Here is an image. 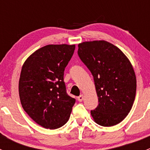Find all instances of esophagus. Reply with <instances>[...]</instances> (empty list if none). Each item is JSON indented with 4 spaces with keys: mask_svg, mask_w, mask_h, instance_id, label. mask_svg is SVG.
Returning a JSON list of instances; mask_svg holds the SVG:
<instances>
[{
    "mask_svg": "<svg viewBox=\"0 0 150 150\" xmlns=\"http://www.w3.org/2000/svg\"><path fill=\"white\" fill-rule=\"evenodd\" d=\"M78 100L79 101V102H82V101L83 100V94H81V96H78Z\"/></svg>",
    "mask_w": 150,
    "mask_h": 150,
    "instance_id": "obj_1",
    "label": "esophagus"
}]
</instances>
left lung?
<instances>
[{
	"label": "left lung",
	"mask_w": 150,
	"mask_h": 150,
	"mask_svg": "<svg viewBox=\"0 0 150 150\" xmlns=\"http://www.w3.org/2000/svg\"><path fill=\"white\" fill-rule=\"evenodd\" d=\"M78 54L93 77L99 104L91 111L94 121L112 126L132 108L137 91L134 68L125 54L105 40L78 44Z\"/></svg>",
	"instance_id": "obj_1"
}]
</instances>
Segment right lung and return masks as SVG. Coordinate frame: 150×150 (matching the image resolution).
<instances>
[{"mask_svg":"<svg viewBox=\"0 0 150 150\" xmlns=\"http://www.w3.org/2000/svg\"><path fill=\"white\" fill-rule=\"evenodd\" d=\"M75 45H47L35 51L22 66L19 93L24 110L38 125L57 129L70 116L75 99L67 94L64 69Z\"/></svg>","mask_w":150,"mask_h":150,"instance_id":"1","label":"right lung"}]
</instances>
